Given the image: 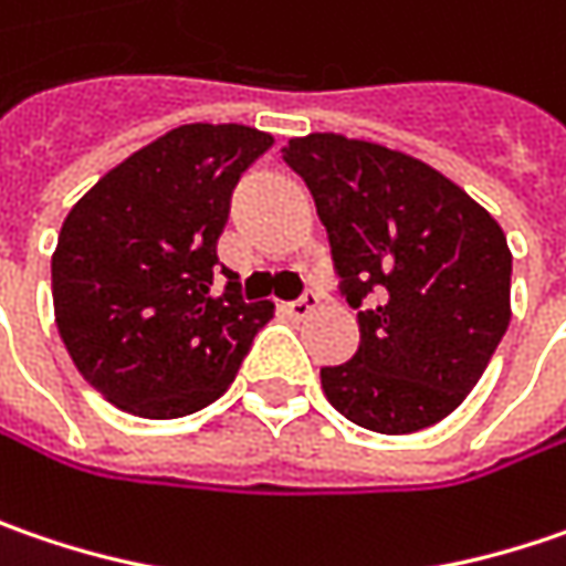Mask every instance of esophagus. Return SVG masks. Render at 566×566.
Wrapping results in <instances>:
<instances>
[{
    "mask_svg": "<svg viewBox=\"0 0 566 566\" xmlns=\"http://www.w3.org/2000/svg\"><path fill=\"white\" fill-rule=\"evenodd\" d=\"M315 308H318V296H315L312 290H305L296 302H290V305H286V312H290L293 318H308Z\"/></svg>",
    "mask_w": 566,
    "mask_h": 566,
    "instance_id": "1",
    "label": "esophagus"
}]
</instances>
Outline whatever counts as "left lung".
I'll return each mask as SVG.
<instances>
[{"mask_svg":"<svg viewBox=\"0 0 566 566\" xmlns=\"http://www.w3.org/2000/svg\"><path fill=\"white\" fill-rule=\"evenodd\" d=\"M283 161L315 200L359 325L354 359L322 369L327 401L376 433L433 427L510 327L503 229L437 168L379 143L308 133L283 146Z\"/></svg>","mask_w":566,"mask_h":566,"instance_id":"8db88e82","label":"left lung"}]
</instances>
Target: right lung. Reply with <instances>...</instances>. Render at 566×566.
<instances>
[{"instance_id":"obj_1","label":"right lung","mask_w":566,"mask_h":566,"mask_svg":"<svg viewBox=\"0 0 566 566\" xmlns=\"http://www.w3.org/2000/svg\"><path fill=\"white\" fill-rule=\"evenodd\" d=\"M273 146L241 124H187L111 168L66 216L53 312L75 369L149 420L212 405L239 373L270 302L212 296L216 241L239 178Z\"/></svg>"}]
</instances>
